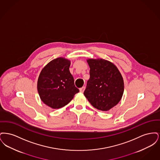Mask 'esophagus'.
I'll return each mask as SVG.
<instances>
[{"instance_id": "1", "label": "esophagus", "mask_w": 160, "mask_h": 160, "mask_svg": "<svg viewBox=\"0 0 160 160\" xmlns=\"http://www.w3.org/2000/svg\"><path fill=\"white\" fill-rule=\"evenodd\" d=\"M84 89H85V87L84 86H83L82 88H80V92H83L84 91Z\"/></svg>"}]
</instances>
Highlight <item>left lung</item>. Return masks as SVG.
I'll return each mask as SVG.
<instances>
[{"label": "left lung", "instance_id": "obj_1", "mask_svg": "<svg viewBox=\"0 0 160 160\" xmlns=\"http://www.w3.org/2000/svg\"><path fill=\"white\" fill-rule=\"evenodd\" d=\"M90 78L84 95L92 106L108 111L122 98L124 83L122 75L114 64L102 59H89Z\"/></svg>", "mask_w": 160, "mask_h": 160}]
</instances>
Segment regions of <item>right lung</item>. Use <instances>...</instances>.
<instances>
[{
  "mask_svg": "<svg viewBox=\"0 0 160 160\" xmlns=\"http://www.w3.org/2000/svg\"><path fill=\"white\" fill-rule=\"evenodd\" d=\"M70 64L67 59L56 58L46 65L38 77L37 89L40 98L54 109L67 105L79 92L69 69Z\"/></svg>",
  "mask_w": 160,
  "mask_h": 160,
  "instance_id": "right-lung-1",
  "label": "right lung"
}]
</instances>
